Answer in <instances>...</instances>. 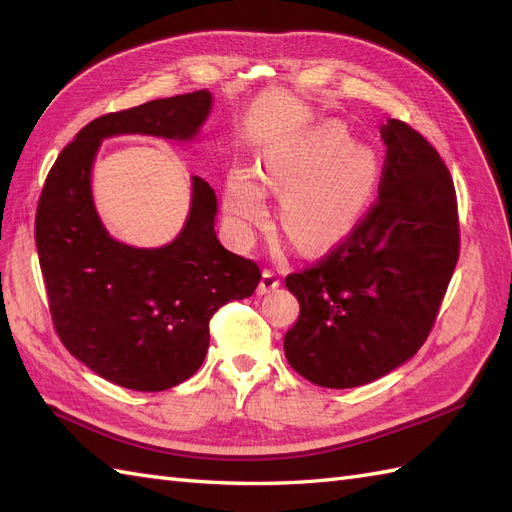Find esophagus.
Masks as SVG:
<instances>
[{
  "instance_id": "34e87169",
  "label": "esophagus",
  "mask_w": 512,
  "mask_h": 512,
  "mask_svg": "<svg viewBox=\"0 0 512 512\" xmlns=\"http://www.w3.org/2000/svg\"><path fill=\"white\" fill-rule=\"evenodd\" d=\"M275 288H280V275L273 273V271H265L262 273V280L258 284V292L260 294H269L273 292Z\"/></svg>"
}]
</instances>
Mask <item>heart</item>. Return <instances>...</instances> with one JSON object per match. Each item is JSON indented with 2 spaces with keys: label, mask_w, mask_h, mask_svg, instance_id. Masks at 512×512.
Here are the masks:
<instances>
[{
  "label": "heart",
  "mask_w": 512,
  "mask_h": 512,
  "mask_svg": "<svg viewBox=\"0 0 512 512\" xmlns=\"http://www.w3.org/2000/svg\"><path fill=\"white\" fill-rule=\"evenodd\" d=\"M378 177V153L352 143L348 128L333 119L271 149L260 170L263 183L282 194V228L305 254L331 250L352 235L376 194ZM224 207L243 239L265 220L267 194L252 168L230 170Z\"/></svg>",
  "instance_id": "obj_1"
}]
</instances>
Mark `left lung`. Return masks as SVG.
I'll return each instance as SVG.
<instances>
[{
  "instance_id": "8db88e82",
  "label": "left lung",
  "mask_w": 512,
  "mask_h": 512,
  "mask_svg": "<svg viewBox=\"0 0 512 512\" xmlns=\"http://www.w3.org/2000/svg\"><path fill=\"white\" fill-rule=\"evenodd\" d=\"M378 203L316 267L286 277L301 312L286 359L327 389L374 382L427 339L459 258L451 173L408 123L389 119Z\"/></svg>"
}]
</instances>
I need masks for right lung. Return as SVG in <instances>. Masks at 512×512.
<instances>
[{"label": "right lung", "instance_id": "right-lung-1", "mask_svg": "<svg viewBox=\"0 0 512 512\" xmlns=\"http://www.w3.org/2000/svg\"><path fill=\"white\" fill-rule=\"evenodd\" d=\"M209 89L98 117L59 153L42 188L36 247L49 307L68 352L123 389L156 393L188 380L209 348V318L252 297L260 269L215 235L218 198L192 177L188 218L162 247H136L102 224L91 173L102 141L123 134L194 143Z\"/></svg>", "mask_w": 512, "mask_h": 512}]
</instances>
